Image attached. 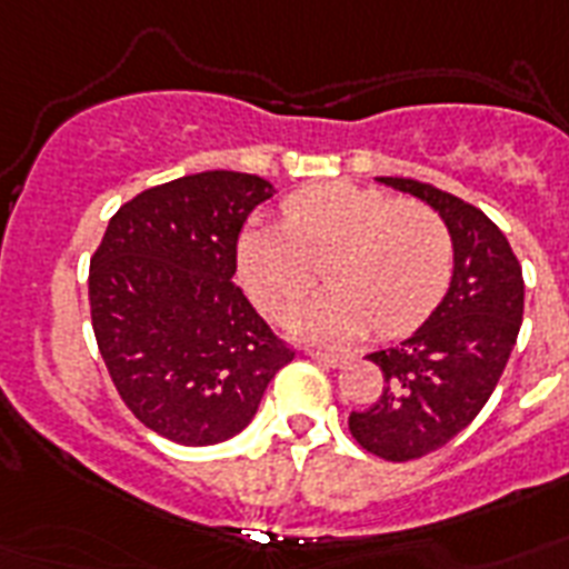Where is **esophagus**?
Segmentation results:
<instances>
[{"instance_id": "1", "label": "esophagus", "mask_w": 569, "mask_h": 569, "mask_svg": "<svg viewBox=\"0 0 569 569\" xmlns=\"http://www.w3.org/2000/svg\"><path fill=\"white\" fill-rule=\"evenodd\" d=\"M303 357H312L316 363L328 366V369H337V366L346 363V357H342V355H330V351H316V348H303Z\"/></svg>"}]
</instances>
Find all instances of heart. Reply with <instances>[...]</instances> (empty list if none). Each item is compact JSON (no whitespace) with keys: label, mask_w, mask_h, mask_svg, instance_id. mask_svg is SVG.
I'll list each match as a JSON object with an SVG mask.
<instances>
[{"label":"heart","mask_w":569,"mask_h":569,"mask_svg":"<svg viewBox=\"0 0 569 569\" xmlns=\"http://www.w3.org/2000/svg\"><path fill=\"white\" fill-rule=\"evenodd\" d=\"M325 258L328 289L289 312L286 328L342 346L372 328L398 337L428 319L449 286L455 244L431 206L357 182L295 191L283 223H253L236 244L241 286L271 316L310 292Z\"/></svg>","instance_id":"obj_1"}]
</instances>
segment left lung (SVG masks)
Instances as JSON below:
<instances>
[{
	"instance_id": "8db88e82",
	"label": "left lung",
	"mask_w": 569,
	"mask_h": 569,
	"mask_svg": "<svg viewBox=\"0 0 569 569\" xmlns=\"http://www.w3.org/2000/svg\"><path fill=\"white\" fill-rule=\"evenodd\" d=\"M440 212L455 244L449 292L422 328L396 348L369 355L383 389L369 410L348 416L366 451L416 460L442 449L493 396L522 325V268L505 232L460 197L405 177H378Z\"/></svg>"
}]
</instances>
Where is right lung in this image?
Instances as JSON below:
<instances>
[{"label":"right lung","instance_id":"obj_1","mask_svg":"<svg viewBox=\"0 0 569 569\" xmlns=\"http://www.w3.org/2000/svg\"><path fill=\"white\" fill-rule=\"evenodd\" d=\"M271 194L268 180L236 171L153 186L120 206L91 257L102 363L123 405L164 440L236 437L295 357L232 283L241 227Z\"/></svg>","mask_w":569,"mask_h":569}]
</instances>
